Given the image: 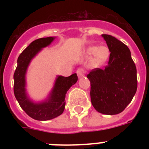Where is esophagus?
<instances>
[{
  "mask_svg": "<svg viewBox=\"0 0 149 149\" xmlns=\"http://www.w3.org/2000/svg\"><path fill=\"white\" fill-rule=\"evenodd\" d=\"M77 73L79 78H82V77H84V75H85V70H84V69H82V68H79V69H78V70H77Z\"/></svg>",
  "mask_w": 149,
  "mask_h": 149,
  "instance_id": "esophagus-1",
  "label": "esophagus"
}]
</instances>
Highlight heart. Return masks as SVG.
Wrapping results in <instances>:
<instances>
[{"mask_svg":"<svg viewBox=\"0 0 149 149\" xmlns=\"http://www.w3.org/2000/svg\"><path fill=\"white\" fill-rule=\"evenodd\" d=\"M84 55L86 57H91V63L94 66L103 65L110 57V51L106 46L89 45L84 50Z\"/></svg>","mask_w":149,"mask_h":149,"instance_id":"obj_1","label":"heart"}]
</instances>
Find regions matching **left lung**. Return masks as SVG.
<instances>
[{
    "label": "left lung",
    "mask_w": 149,
    "mask_h": 149,
    "mask_svg": "<svg viewBox=\"0 0 149 149\" xmlns=\"http://www.w3.org/2000/svg\"><path fill=\"white\" fill-rule=\"evenodd\" d=\"M109 49L108 65L91 71V98L99 113L114 115L131 103L137 91V70L126 45L110 35H102Z\"/></svg>",
    "instance_id": "8db88e82"
}]
</instances>
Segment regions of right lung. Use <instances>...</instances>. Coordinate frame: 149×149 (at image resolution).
<instances>
[{
  "mask_svg": "<svg viewBox=\"0 0 149 149\" xmlns=\"http://www.w3.org/2000/svg\"><path fill=\"white\" fill-rule=\"evenodd\" d=\"M55 37L42 38L33 41L20 54L14 74V93L18 104L25 113L37 120H48L57 118L64 111L65 94L69 89L77 83L78 77L73 73L68 77L57 76L53 87L49 95L42 101L36 102L30 98L26 89V73L31 60L49 46Z\"/></svg>",
  "mask_w": 149,
  "mask_h": 149,
  "instance_id": "obj_1",
  "label": "right lung"
}]
</instances>
